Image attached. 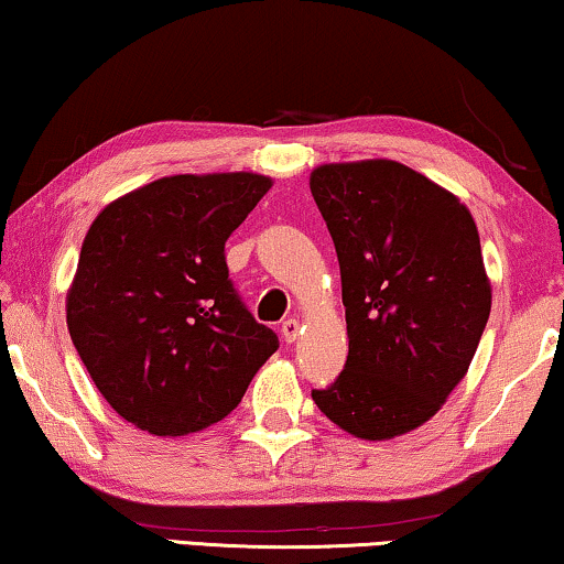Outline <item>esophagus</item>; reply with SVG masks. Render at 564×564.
<instances>
[{
	"label": "esophagus",
	"instance_id": "esophagus-1",
	"mask_svg": "<svg viewBox=\"0 0 564 564\" xmlns=\"http://www.w3.org/2000/svg\"><path fill=\"white\" fill-rule=\"evenodd\" d=\"M281 334H283V339L289 341V344H293L299 339V334H301V324H299V318H289V322H283L281 324Z\"/></svg>",
	"mask_w": 564,
	"mask_h": 564
}]
</instances>
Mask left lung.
I'll return each mask as SVG.
<instances>
[{
  "label": "left lung",
  "mask_w": 564,
  "mask_h": 564,
  "mask_svg": "<svg viewBox=\"0 0 564 564\" xmlns=\"http://www.w3.org/2000/svg\"><path fill=\"white\" fill-rule=\"evenodd\" d=\"M332 232L349 355L318 410L362 441L427 423L464 380L491 311L481 240L453 192L392 159L322 164L308 180Z\"/></svg>",
  "instance_id": "1"
}]
</instances>
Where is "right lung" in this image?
Masks as SVG:
<instances>
[{"label":"right lung","instance_id":"1","mask_svg":"<svg viewBox=\"0 0 564 564\" xmlns=\"http://www.w3.org/2000/svg\"><path fill=\"white\" fill-rule=\"evenodd\" d=\"M271 184L256 172L162 176L90 225L67 332L98 392L139 431L176 438L215 425L279 349L225 263V240Z\"/></svg>","mask_w":564,"mask_h":564}]
</instances>
